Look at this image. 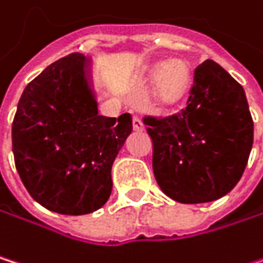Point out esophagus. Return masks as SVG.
<instances>
[{
    "label": "esophagus",
    "mask_w": 263,
    "mask_h": 263,
    "mask_svg": "<svg viewBox=\"0 0 263 263\" xmlns=\"http://www.w3.org/2000/svg\"><path fill=\"white\" fill-rule=\"evenodd\" d=\"M133 127H134V130H139V133L145 130V124H143V121L139 117H134L133 118Z\"/></svg>",
    "instance_id": "1"
}]
</instances>
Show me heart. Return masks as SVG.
I'll use <instances>...</instances> for the list:
<instances>
[{"mask_svg":"<svg viewBox=\"0 0 263 263\" xmlns=\"http://www.w3.org/2000/svg\"><path fill=\"white\" fill-rule=\"evenodd\" d=\"M145 78L148 82L156 79L153 87V98L163 107H170L182 101L192 84V71L184 61H170L166 64L157 62L146 70Z\"/></svg>","mask_w":263,"mask_h":263,"instance_id":"heart-1","label":"heart"}]
</instances>
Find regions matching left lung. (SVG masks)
<instances>
[{"label":"left lung","instance_id":"8db88e82","mask_svg":"<svg viewBox=\"0 0 263 263\" xmlns=\"http://www.w3.org/2000/svg\"><path fill=\"white\" fill-rule=\"evenodd\" d=\"M143 123L153 140L154 178L178 202L215 201L245 172L254 136L245 90L214 61L196 67L185 109Z\"/></svg>","mask_w":263,"mask_h":263}]
</instances>
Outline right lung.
Returning a JSON list of instances; mask_svg holds the SVG:
<instances>
[{"label":"right lung","instance_id":"obj_1","mask_svg":"<svg viewBox=\"0 0 263 263\" xmlns=\"http://www.w3.org/2000/svg\"><path fill=\"white\" fill-rule=\"evenodd\" d=\"M74 52L45 68L18 101L12 123L16 172L29 195L48 211L85 215L106 204L114 160L133 133V117L98 114Z\"/></svg>","mask_w":263,"mask_h":263}]
</instances>
